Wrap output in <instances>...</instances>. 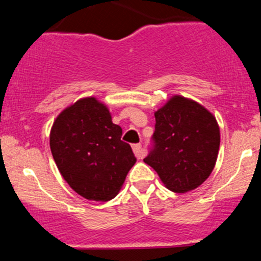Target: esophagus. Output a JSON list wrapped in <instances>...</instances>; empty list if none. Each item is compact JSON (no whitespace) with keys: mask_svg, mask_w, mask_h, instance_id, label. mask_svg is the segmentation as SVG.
Returning <instances> with one entry per match:
<instances>
[{"mask_svg":"<svg viewBox=\"0 0 261 261\" xmlns=\"http://www.w3.org/2000/svg\"><path fill=\"white\" fill-rule=\"evenodd\" d=\"M142 146L140 145V143H135V145H133V149H134V153L135 155H136L139 160H141V158L143 157V152H142Z\"/></svg>","mask_w":261,"mask_h":261,"instance_id":"obj_1","label":"esophagus"}]
</instances>
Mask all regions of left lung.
<instances>
[{
    "label": "left lung",
    "instance_id": "obj_1",
    "mask_svg": "<svg viewBox=\"0 0 261 261\" xmlns=\"http://www.w3.org/2000/svg\"><path fill=\"white\" fill-rule=\"evenodd\" d=\"M152 145L143 160L174 193L201 185L216 164L220 127L216 118L201 104L174 95L154 113Z\"/></svg>",
    "mask_w": 261,
    "mask_h": 261
}]
</instances>
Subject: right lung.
<instances>
[{
	"label": "right lung",
	"mask_w": 261,
	"mask_h": 261,
	"mask_svg": "<svg viewBox=\"0 0 261 261\" xmlns=\"http://www.w3.org/2000/svg\"><path fill=\"white\" fill-rule=\"evenodd\" d=\"M121 135L108 108L94 97L60 113L50 133V148L61 175L79 195L94 201L118 195L136 163Z\"/></svg>",
	"instance_id": "obj_1"
}]
</instances>
